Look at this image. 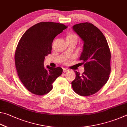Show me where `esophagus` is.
Wrapping results in <instances>:
<instances>
[{"instance_id":"esophagus-1","label":"esophagus","mask_w":127,"mask_h":127,"mask_svg":"<svg viewBox=\"0 0 127 127\" xmlns=\"http://www.w3.org/2000/svg\"><path fill=\"white\" fill-rule=\"evenodd\" d=\"M68 69H67V68H63V72H67V71H68Z\"/></svg>"}]
</instances>
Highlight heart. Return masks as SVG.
Wrapping results in <instances>:
<instances>
[{
	"instance_id": "heart-1",
	"label": "heart",
	"mask_w": 127,
	"mask_h": 127,
	"mask_svg": "<svg viewBox=\"0 0 127 127\" xmlns=\"http://www.w3.org/2000/svg\"><path fill=\"white\" fill-rule=\"evenodd\" d=\"M67 40H75V41H77V35L74 34V33H70L67 36ZM66 63H67L68 61L67 60L65 59L64 60Z\"/></svg>"
}]
</instances>
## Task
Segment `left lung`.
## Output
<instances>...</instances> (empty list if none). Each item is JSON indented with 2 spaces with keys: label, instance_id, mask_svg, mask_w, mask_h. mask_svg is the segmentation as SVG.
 I'll return each instance as SVG.
<instances>
[{
  "label": "left lung",
  "instance_id": "8db88e82",
  "mask_svg": "<svg viewBox=\"0 0 127 127\" xmlns=\"http://www.w3.org/2000/svg\"><path fill=\"white\" fill-rule=\"evenodd\" d=\"M72 28L84 41L80 60L85 70L82 74L74 71L72 89L81 96H90L100 90L109 78L110 51L103 33L92 23L77 24Z\"/></svg>",
  "mask_w": 127,
  "mask_h": 127
}]
</instances>
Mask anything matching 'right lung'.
I'll list each match as a JSON object with an SVG mask.
<instances>
[{
	"mask_svg": "<svg viewBox=\"0 0 127 127\" xmlns=\"http://www.w3.org/2000/svg\"><path fill=\"white\" fill-rule=\"evenodd\" d=\"M67 28L61 23L40 22L27 30L20 39L15 52V67L22 83L32 94H47L61 75V67L47 66L45 68L43 62L51 53L53 39Z\"/></svg>",
	"mask_w": 127,
	"mask_h": 127,
	"instance_id": "add662e5",
	"label": "right lung"
}]
</instances>
